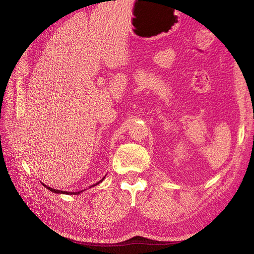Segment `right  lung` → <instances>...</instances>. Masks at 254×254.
Returning a JSON list of instances; mask_svg holds the SVG:
<instances>
[{"label":"right lung","mask_w":254,"mask_h":254,"mask_svg":"<svg viewBox=\"0 0 254 254\" xmlns=\"http://www.w3.org/2000/svg\"><path fill=\"white\" fill-rule=\"evenodd\" d=\"M105 179V177L104 178H102V179L99 181V182H97L96 183V185H93V186H91V187H95V186H97V185H99V183L102 181V180H104ZM45 186V185H44ZM46 187V189H48V190H50L51 192H53V193H57V194H59V193H63V194H75V195H76V194H79L80 192H82V191H79V192H65V191H60V190H56V189H52V188H50V187H48V186H45ZM90 187V188H91Z\"/></svg>","instance_id":"1"}]
</instances>
